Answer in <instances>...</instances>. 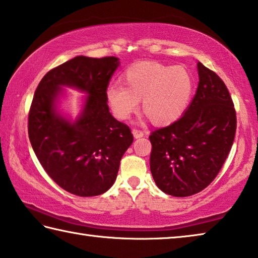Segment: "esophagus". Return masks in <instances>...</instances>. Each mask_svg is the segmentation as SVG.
<instances>
[{"label":"esophagus","mask_w":258,"mask_h":258,"mask_svg":"<svg viewBox=\"0 0 258 258\" xmlns=\"http://www.w3.org/2000/svg\"><path fill=\"white\" fill-rule=\"evenodd\" d=\"M133 135L135 139H139V138H142L143 135H145V132H143L142 130H139V128H133Z\"/></svg>","instance_id":"esophagus-1"}]
</instances>
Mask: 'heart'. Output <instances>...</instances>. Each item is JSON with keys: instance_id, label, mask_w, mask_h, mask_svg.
<instances>
[{"instance_id": "obj_1", "label": "heart", "mask_w": 258, "mask_h": 258, "mask_svg": "<svg viewBox=\"0 0 258 258\" xmlns=\"http://www.w3.org/2000/svg\"><path fill=\"white\" fill-rule=\"evenodd\" d=\"M124 86L108 87L107 100L112 112L126 119L137 110L142 100V110L152 124L164 126L180 118L190 103L195 81L182 66H165L141 62L130 67L123 75Z\"/></svg>"}]
</instances>
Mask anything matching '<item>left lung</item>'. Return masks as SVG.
I'll use <instances>...</instances> for the list:
<instances>
[{
    "label": "left lung",
    "instance_id": "1",
    "mask_svg": "<svg viewBox=\"0 0 258 258\" xmlns=\"http://www.w3.org/2000/svg\"><path fill=\"white\" fill-rule=\"evenodd\" d=\"M199 84L180 119L152 131L150 169L157 186L189 197L216 177L233 145L237 115L224 82L198 62Z\"/></svg>",
    "mask_w": 258,
    "mask_h": 258
}]
</instances>
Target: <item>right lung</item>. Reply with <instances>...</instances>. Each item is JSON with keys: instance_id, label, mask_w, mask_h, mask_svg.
I'll use <instances>...</instances> for the list:
<instances>
[{"instance_id": "1", "label": "right lung", "mask_w": 258, "mask_h": 258, "mask_svg": "<svg viewBox=\"0 0 258 258\" xmlns=\"http://www.w3.org/2000/svg\"><path fill=\"white\" fill-rule=\"evenodd\" d=\"M118 66L116 56H75L45 74L30 104L28 137L35 155L56 184L80 197L110 189L121 157L133 142L131 128L113 118L107 103L109 80ZM62 85L89 94L75 123L55 112Z\"/></svg>"}]
</instances>
